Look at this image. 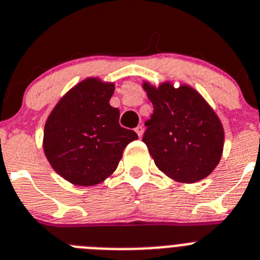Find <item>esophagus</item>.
I'll return each instance as SVG.
<instances>
[{
  "label": "esophagus",
  "instance_id": "obj_1",
  "mask_svg": "<svg viewBox=\"0 0 260 260\" xmlns=\"http://www.w3.org/2000/svg\"><path fill=\"white\" fill-rule=\"evenodd\" d=\"M135 131H136V133H137V135H139V137H141V136H143L144 128H143V127H141V125H139V127H137V128H136V129H135Z\"/></svg>",
  "mask_w": 260,
  "mask_h": 260
}]
</instances>
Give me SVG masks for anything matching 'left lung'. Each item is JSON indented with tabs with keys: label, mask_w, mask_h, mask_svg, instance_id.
<instances>
[{
	"label": "left lung",
	"mask_w": 260,
	"mask_h": 260,
	"mask_svg": "<svg viewBox=\"0 0 260 260\" xmlns=\"http://www.w3.org/2000/svg\"><path fill=\"white\" fill-rule=\"evenodd\" d=\"M153 103L152 119L143 141L165 175L180 183H195L216 169L224 150L221 120L208 102L186 83L171 81L154 86L143 82Z\"/></svg>",
	"instance_id": "1"
}]
</instances>
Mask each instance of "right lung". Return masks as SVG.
Instances as JSON below:
<instances>
[{"mask_svg": "<svg viewBox=\"0 0 260 260\" xmlns=\"http://www.w3.org/2000/svg\"><path fill=\"white\" fill-rule=\"evenodd\" d=\"M114 82L89 77L62 96L44 125L43 150L52 169L76 186L107 179L136 132L120 127V112L110 105Z\"/></svg>", "mask_w": 260, "mask_h": 260, "instance_id": "right-lung-1", "label": "right lung"}]
</instances>
